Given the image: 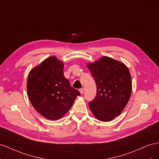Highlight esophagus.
<instances>
[{"label":"esophagus","instance_id":"34e87169","mask_svg":"<svg viewBox=\"0 0 159 159\" xmlns=\"http://www.w3.org/2000/svg\"><path fill=\"white\" fill-rule=\"evenodd\" d=\"M84 91H84V88H81V89H80V92L81 94H83V93H84Z\"/></svg>","mask_w":159,"mask_h":159}]
</instances>
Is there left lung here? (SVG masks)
Instances as JSON below:
<instances>
[{
    "mask_svg": "<svg viewBox=\"0 0 159 159\" xmlns=\"http://www.w3.org/2000/svg\"><path fill=\"white\" fill-rule=\"evenodd\" d=\"M97 85V94L89 103L91 111L102 121H110L121 114L131 97V77L122 62L103 56L87 64Z\"/></svg>",
    "mask_w": 159,
    "mask_h": 159,
    "instance_id": "1",
    "label": "left lung"
}]
</instances>
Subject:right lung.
<instances>
[{"mask_svg":"<svg viewBox=\"0 0 159 159\" xmlns=\"http://www.w3.org/2000/svg\"><path fill=\"white\" fill-rule=\"evenodd\" d=\"M64 66L63 61L51 56L32 69L28 76L27 93L31 104L52 121L63 117L80 95L64 77Z\"/></svg>","mask_w":159,"mask_h":159,"instance_id":"obj_1","label":"right lung"}]
</instances>
